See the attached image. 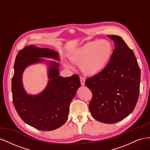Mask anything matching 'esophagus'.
Segmentation results:
<instances>
[{"instance_id": "obj_1", "label": "esophagus", "mask_w": 150, "mask_h": 150, "mask_svg": "<svg viewBox=\"0 0 150 150\" xmlns=\"http://www.w3.org/2000/svg\"><path fill=\"white\" fill-rule=\"evenodd\" d=\"M80 81H81V84L82 86H84L85 85V79L82 78V77H80Z\"/></svg>"}]
</instances>
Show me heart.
Returning <instances> with one entry per match:
<instances>
[{"instance_id": "1", "label": "heart", "mask_w": 150, "mask_h": 150, "mask_svg": "<svg viewBox=\"0 0 150 150\" xmlns=\"http://www.w3.org/2000/svg\"><path fill=\"white\" fill-rule=\"evenodd\" d=\"M113 52V46L106 39L91 40L76 47L69 52L70 61L79 65L85 75L94 76L106 69L110 63ZM67 67L72 64L66 62Z\"/></svg>"}]
</instances>
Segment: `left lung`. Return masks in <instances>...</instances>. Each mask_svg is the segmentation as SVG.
Here are the masks:
<instances>
[{"instance_id": "left-lung-1", "label": "left lung", "mask_w": 150, "mask_h": 150, "mask_svg": "<svg viewBox=\"0 0 150 150\" xmlns=\"http://www.w3.org/2000/svg\"><path fill=\"white\" fill-rule=\"evenodd\" d=\"M115 42L111 59L101 73L86 80L93 98L89 109L103 123L119 122L129 115L139 94L141 72L133 51L120 36L108 35Z\"/></svg>"}]
</instances>
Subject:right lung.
I'll return each instance as SVG.
<instances>
[{"mask_svg": "<svg viewBox=\"0 0 150 150\" xmlns=\"http://www.w3.org/2000/svg\"><path fill=\"white\" fill-rule=\"evenodd\" d=\"M42 58L60 61L59 53L48 48L30 45L19 51L12 79V99L18 115L25 123L41 131H52L67 121L70 103L81 83L77 74L61 76L59 63ZM38 63L48 65V82L42 92L30 95L23 88L22 76L27 67Z\"/></svg>", "mask_w": 150, "mask_h": 150, "instance_id": "obj_1", "label": "right lung"}]
</instances>
